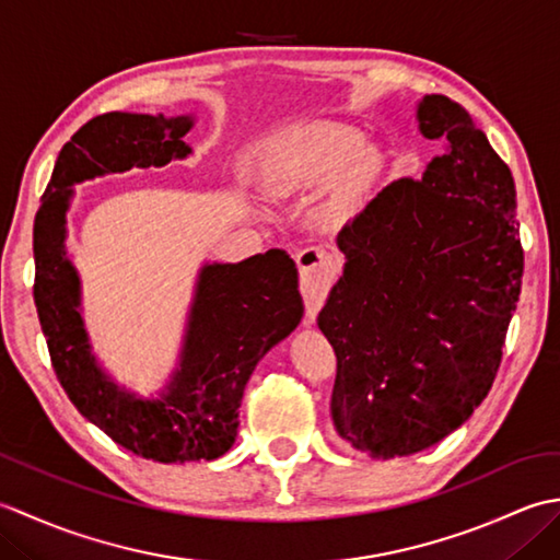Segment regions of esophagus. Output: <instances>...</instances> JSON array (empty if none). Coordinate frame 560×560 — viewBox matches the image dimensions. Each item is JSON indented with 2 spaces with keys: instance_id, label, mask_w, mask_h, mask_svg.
I'll return each instance as SVG.
<instances>
[{
  "instance_id": "1",
  "label": "esophagus",
  "mask_w": 560,
  "mask_h": 560,
  "mask_svg": "<svg viewBox=\"0 0 560 560\" xmlns=\"http://www.w3.org/2000/svg\"><path fill=\"white\" fill-rule=\"evenodd\" d=\"M295 265H299L301 271V293L305 301V311L307 317L313 319L319 311V305L327 299L331 281H335L337 261L327 249L305 247L301 253H295Z\"/></svg>"
}]
</instances>
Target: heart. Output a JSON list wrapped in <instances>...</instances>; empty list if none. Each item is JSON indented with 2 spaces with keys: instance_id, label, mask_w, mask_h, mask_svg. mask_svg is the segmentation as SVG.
<instances>
[{
  "instance_id": "b5f03b06",
  "label": "heart",
  "mask_w": 560,
  "mask_h": 560,
  "mask_svg": "<svg viewBox=\"0 0 560 560\" xmlns=\"http://www.w3.org/2000/svg\"><path fill=\"white\" fill-rule=\"evenodd\" d=\"M380 168V153L365 149L361 132L339 122L287 129L273 137L259 156V180L277 197L327 185L339 176L327 205L335 219H347L365 205Z\"/></svg>"
}]
</instances>
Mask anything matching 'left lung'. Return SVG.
Returning a JSON list of instances; mask_svg holds the SVG:
<instances>
[{
  "instance_id": "1",
  "label": "left lung",
  "mask_w": 560,
  "mask_h": 560,
  "mask_svg": "<svg viewBox=\"0 0 560 560\" xmlns=\"http://www.w3.org/2000/svg\"><path fill=\"white\" fill-rule=\"evenodd\" d=\"M419 127L445 151L343 225L317 317L337 353L331 421L377 459L440 443L486 399L525 271L505 161L447 96L423 98Z\"/></svg>"
}]
</instances>
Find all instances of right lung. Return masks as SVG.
Listing matches in <instances>:
<instances>
[{"label": "right lung", "mask_w": 560, "mask_h": 560, "mask_svg": "<svg viewBox=\"0 0 560 560\" xmlns=\"http://www.w3.org/2000/svg\"><path fill=\"white\" fill-rule=\"evenodd\" d=\"M192 117L105 113L62 147L33 225V301L67 397L137 457L173 464L217 459L237 435V407L257 361L303 317L299 269L283 249L237 265H207L189 313L183 361L161 399L110 383L91 355L79 315V277L65 255L74 183L185 159Z\"/></svg>", "instance_id": "right-lung-1"}]
</instances>
